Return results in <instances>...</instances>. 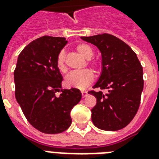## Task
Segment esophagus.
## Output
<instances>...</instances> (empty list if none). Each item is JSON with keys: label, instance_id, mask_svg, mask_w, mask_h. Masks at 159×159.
<instances>
[{"label": "esophagus", "instance_id": "esophagus-1", "mask_svg": "<svg viewBox=\"0 0 159 159\" xmlns=\"http://www.w3.org/2000/svg\"><path fill=\"white\" fill-rule=\"evenodd\" d=\"M81 94H82L83 98H84V97H86L87 95H88V92H85V91H83V92H81Z\"/></svg>", "mask_w": 159, "mask_h": 159}]
</instances>
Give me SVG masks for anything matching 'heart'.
I'll list each match as a JSON object with an SVG mask.
<instances>
[{"label":"heart","mask_w":159,"mask_h":159,"mask_svg":"<svg viewBox=\"0 0 159 159\" xmlns=\"http://www.w3.org/2000/svg\"><path fill=\"white\" fill-rule=\"evenodd\" d=\"M76 51L82 56L84 58L88 60V63L96 68L98 63L95 60H89L93 56V50L87 43H79L75 47ZM57 68L61 72L67 71V67L65 64V53L64 51H61L59 53L57 59ZM94 79L93 72L89 69H84L80 71H71L69 75H67L65 78V85L69 88H75L79 89H84L88 84L92 82Z\"/></svg>","instance_id":"b5f03b06"}]
</instances>
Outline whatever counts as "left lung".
Instances as JSON below:
<instances>
[{"label":"left lung","mask_w":159,"mask_h":159,"mask_svg":"<svg viewBox=\"0 0 159 159\" xmlns=\"http://www.w3.org/2000/svg\"><path fill=\"white\" fill-rule=\"evenodd\" d=\"M80 38L96 46L101 52L102 69L93 88L107 90L106 94L88 92L97 100L92 109V123L103 130L124 128L139 110L143 90V67L137 55L125 42L111 34Z\"/></svg>","instance_id":"8db88e82"}]
</instances>
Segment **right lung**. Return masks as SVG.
<instances>
[{
  "label": "right lung",
  "mask_w": 159,
  "mask_h": 159,
  "mask_svg": "<svg viewBox=\"0 0 159 159\" xmlns=\"http://www.w3.org/2000/svg\"><path fill=\"white\" fill-rule=\"evenodd\" d=\"M67 41L44 36L20 53L14 71L15 96L32 127L44 134H58L71 124V109L82 98L76 88L61 89L63 77L57 59ZM61 91L60 97L57 91Z\"/></svg>",
  "instance_id": "add662e5"
}]
</instances>
